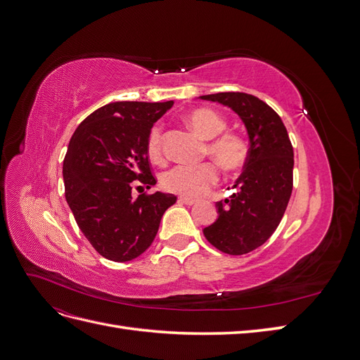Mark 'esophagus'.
I'll list each match as a JSON object with an SVG mask.
<instances>
[{"mask_svg": "<svg viewBox=\"0 0 360 360\" xmlns=\"http://www.w3.org/2000/svg\"><path fill=\"white\" fill-rule=\"evenodd\" d=\"M179 201H181V202H184V204H188V205H193L195 202H197L195 200L188 198V197H180V198H179Z\"/></svg>", "mask_w": 360, "mask_h": 360, "instance_id": "34e87169", "label": "esophagus"}]
</instances>
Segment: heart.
Returning <instances> with one entry per match:
<instances>
[{"label":"heart","mask_w":360,"mask_h":360,"mask_svg":"<svg viewBox=\"0 0 360 360\" xmlns=\"http://www.w3.org/2000/svg\"><path fill=\"white\" fill-rule=\"evenodd\" d=\"M186 124L200 138L205 139L204 155L210 156L226 171L240 169L248 160V143L236 132H224L226 122L217 112L200 108L184 117ZM147 153L151 160H162V134L159 127L150 130ZM219 172L213 163L207 162L198 167H174L162 174V188L188 198H200L210 191L217 181Z\"/></svg>","instance_id":"heart-1"}]
</instances>
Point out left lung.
<instances>
[{
    "label": "left lung",
    "instance_id": "8db88e82",
    "mask_svg": "<svg viewBox=\"0 0 360 360\" xmlns=\"http://www.w3.org/2000/svg\"><path fill=\"white\" fill-rule=\"evenodd\" d=\"M240 117L249 136L245 169L230 200L217 201V219L202 233L216 249L243 255L275 233L292 191L294 153L281 117L258 97L246 93L200 96Z\"/></svg>",
    "mask_w": 360,
    "mask_h": 360
}]
</instances>
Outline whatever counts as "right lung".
Wrapping results in <instances>:
<instances>
[{
    "mask_svg": "<svg viewBox=\"0 0 360 360\" xmlns=\"http://www.w3.org/2000/svg\"><path fill=\"white\" fill-rule=\"evenodd\" d=\"M169 102H114L75 130L63 162L64 193L86 240L102 257L124 263L153 243L163 213L177 201L155 192L132 198V181L156 184L147 139Z\"/></svg>",
    "mask_w": 360,
    "mask_h": 360,
    "instance_id": "add662e5",
    "label": "right lung"
}]
</instances>
